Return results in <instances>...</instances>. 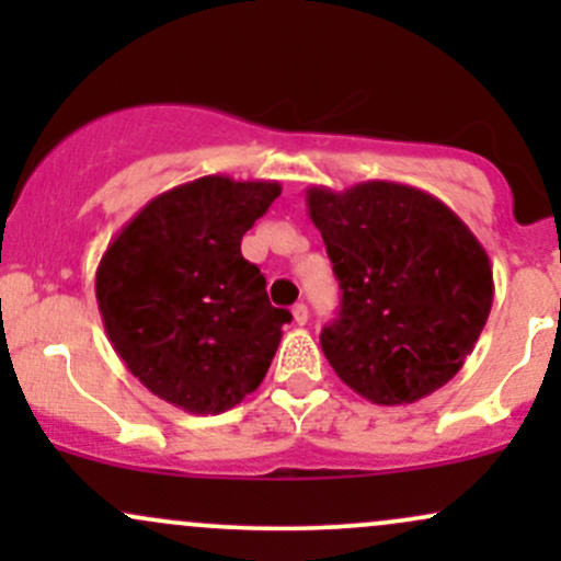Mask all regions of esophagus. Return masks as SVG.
I'll use <instances>...</instances> for the list:
<instances>
[{"label": "esophagus", "mask_w": 561, "mask_h": 561, "mask_svg": "<svg viewBox=\"0 0 561 561\" xmlns=\"http://www.w3.org/2000/svg\"><path fill=\"white\" fill-rule=\"evenodd\" d=\"M293 321L298 327H302L308 321V308H306V302H295L293 306Z\"/></svg>", "instance_id": "esophagus-1"}]
</instances>
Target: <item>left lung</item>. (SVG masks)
I'll return each mask as SVG.
<instances>
[{"label": "left lung", "mask_w": 561, "mask_h": 561, "mask_svg": "<svg viewBox=\"0 0 561 561\" xmlns=\"http://www.w3.org/2000/svg\"><path fill=\"white\" fill-rule=\"evenodd\" d=\"M343 306L321 351L377 405L416 403L456 377L493 306V268L446 203L398 182L306 190Z\"/></svg>", "instance_id": "left-lung-1"}]
</instances>
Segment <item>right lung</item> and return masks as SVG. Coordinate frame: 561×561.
I'll use <instances>...</instances> for the list:
<instances>
[{
  "label": "right lung",
  "mask_w": 561,
  "mask_h": 561,
  "mask_svg": "<svg viewBox=\"0 0 561 561\" xmlns=\"http://www.w3.org/2000/svg\"><path fill=\"white\" fill-rule=\"evenodd\" d=\"M279 195V182L195 179L152 197L102 253L107 340L160 401L221 414L266 377L293 317L268 302L240 242Z\"/></svg>",
  "instance_id": "add662e5"
}]
</instances>
